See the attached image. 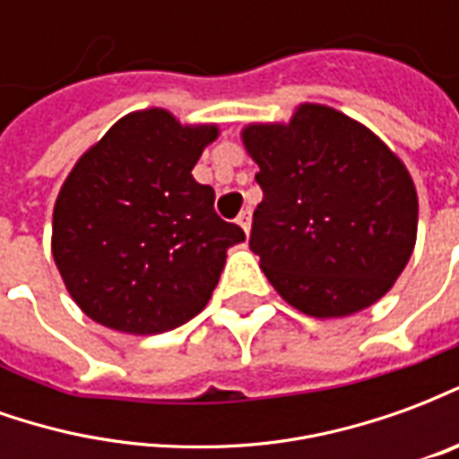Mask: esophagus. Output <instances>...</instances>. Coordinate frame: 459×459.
<instances>
[{"label":"esophagus","instance_id":"34e87169","mask_svg":"<svg viewBox=\"0 0 459 459\" xmlns=\"http://www.w3.org/2000/svg\"><path fill=\"white\" fill-rule=\"evenodd\" d=\"M238 223H240V229L246 230V233H250V223H253V216H250V209L240 211Z\"/></svg>","mask_w":459,"mask_h":459}]
</instances>
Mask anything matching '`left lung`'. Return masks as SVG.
<instances>
[{
  "label": "left lung",
  "instance_id": "1",
  "mask_svg": "<svg viewBox=\"0 0 459 459\" xmlns=\"http://www.w3.org/2000/svg\"><path fill=\"white\" fill-rule=\"evenodd\" d=\"M243 142L263 189L250 250L282 299L312 317H346L384 298L418 229L403 161L325 105H299L290 125H250Z\"/></svg>",
  "mask_w": 459,
  "mask_h": 459
}]
</instances>
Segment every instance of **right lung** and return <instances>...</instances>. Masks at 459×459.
<instances>
[{
  "label": "right lung",
  "mask_w": 459,
  "mask_h": 459,
  "mask_svg": "<svg viewBox=\"0 0 459 459\" xmlns=\"http://www.w3.org/2000/svg\"><path fill=\"white\" fill-rule=\"evenodd\" d=\"M219 130L167 110L113 125L68 174L54 209V260L71 298L103 327L161 334L196 317L246 240L191 177Z\"/></svg>",
  "instance_id": "obj_1"
}]
</instances>
